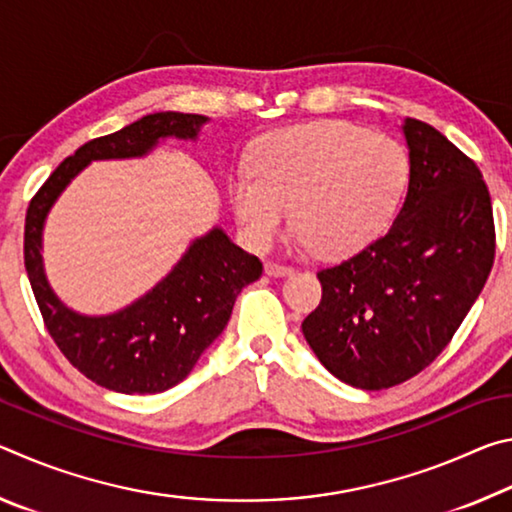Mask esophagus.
I'll return each instance as SVG.
<instances>
[{
    "instance_id": "esophagus-1",
    "label": "esophagus",
    "mask_w": 512,
    "mask_h": 512,
    "mask_svg": "<svg viewBox=\"0 0 512 512\" xmlns=\"http://www.w3.org/2000/svg\"><path fill=\"white\" fill-rule=\"evenodd\" d=\"M293 268L287 264H277V262H266V275L271 277H284V275H291Z\"/></svg>"
}]
</instances>
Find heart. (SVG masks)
I'll use <instances>...</instances> for the list:
<instances>
[{"mask_svg":"<svg viewBox=\"0 0 512 512\" xmlns=\"http://www.w3.org/2000/svg\"><path fill=\"white\" fill-rule=\"evenodd\" d=\"M411 180V158L393 137L341 119L307 121L264 135L250 171L232 173V210L255 244L291 221L318 255L357 253L393 223Z\"/></svg>","mask_w":512,"mask_h":512,"instance_id":"1","label":"heart"}]
</instances>
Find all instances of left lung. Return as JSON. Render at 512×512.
Returning <instances> with one entry per match:
<instances>
[{"label": "left lung", "instance_id": "1", "mask_svg": "<svg viewBox=\"0 0 512 512\" xmlns=\"http://www.w3.org/2000/svg\"><path fill=\"white\" fill-rule=\"evenodd\" d=\"M411 180L391 230L320 268V305L302 320L318 361L345 384L381 391L424 370L452 341L495 262L490 192L476 164L404 119Z\"/></svg>", "mask_w": 512, "mask_h": 512}]
</instances>
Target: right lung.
Instances as JSON below:
<instances>
[{
	"instance_id": "add662e5",
	"label": "right lung",
	"mask_w": 512,
	"mask_h": 512,
	"mask_svg": "<svg viewBox=\"0 0 512 512\" xmlns=\"http://www.w3.org/2000/svg\"><path fill=\"white\" fill-rule=\"evenodd\" d=\"M203 115L153 112L69 155L31 198L24 223V266L51 339L65 359L108 391L153 395L183 381L228 325L262 262L232 244L221 228L198 237L171 273L131 305L108 316L76 314L51 291L42 266V228L56 198L92 160L142 158L160 140H196Z\"/></svg>"
}]
</instances>
